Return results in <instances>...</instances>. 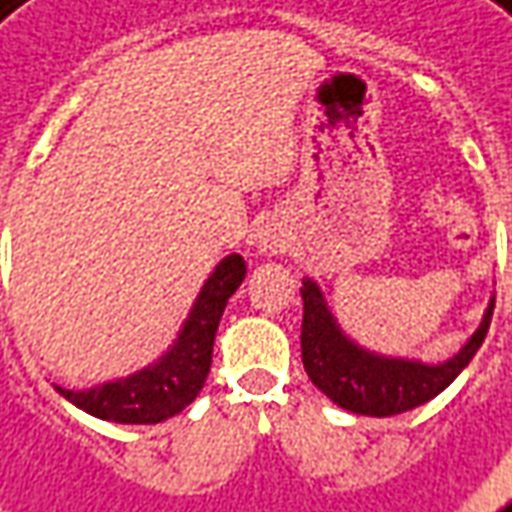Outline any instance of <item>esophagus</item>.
<instances>
[{
	"label": "esophagus",
	"instance_id": "esophagus-1",
	"mask_svg": "<svg viewBox=\"0 0 512 512\" xmlns=\"http://www.w3.org/2000/svg\"><path fill=\"white\" fill-rule=\"evenodd\" d=\"M259 248H262L264 253H278V250L284 248V236L273 234V231H264V234L259 236Z\"/></svg>",
	"mask_w": 512,
	"mask_h": 512
}]
</instances>
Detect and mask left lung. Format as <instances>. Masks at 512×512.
I'll use <instances>...</instances> for the list:
<instances>
[{
  "instance_id": "1",
  "label": "left lung",
  "mask_w": 512,
  "mask_h": 512,
  "mask_svg": "<svg viewBox=\"0 0 512 512\" xmlns=\"http://www.w3.org/2000/svg\"><path fill=\"white\" fill-rule=\"evenodd\" d=\"M301 298V357L309 379L337 407L373 418L415 410L429 398L443 393L479 351L491 326L493 303H496L491 298L479 329L454 357L440 365H426L418 359L373 354L354 343L351 337H345L312 278H303Z\"/></svg>"
}]
</instances>
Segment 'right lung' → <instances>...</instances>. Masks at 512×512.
Segmentation results:
<instances>
[{
  "label": "right lung",
  "instance_id": "1",
  "mask_svg": "<svg viewBox=\"0 0 512 512\" xmlns=\"http://www.w3.org/2000/svg\"><path fill=\"white\" fill-rule=\"evenodd\" d=\"M245 273L248 267L239 253L225 256L203 284L178 340L153 365L88 390H66L58 384L55 390L74 407L114 424H161L178 415L206 384L220 317L228 298L245 281Z\"/></svg>",
  "mask_w": 512,
  "mask_h": 512
}]
</instances>
